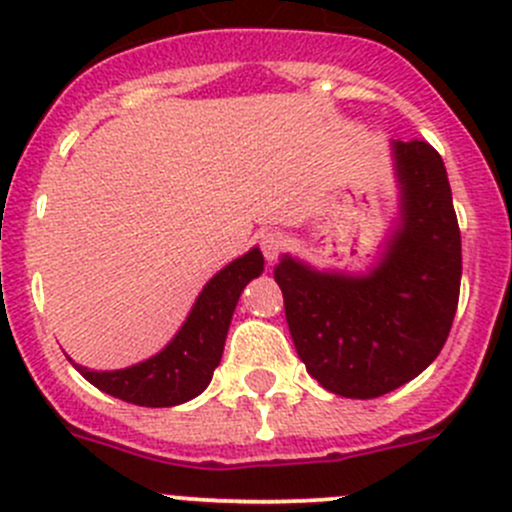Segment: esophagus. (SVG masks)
<instances>
[{
	"mask_svg": "<svg viewBox=\"0 0 512 512\" xmlns=\"http://www.w3.org/2000/svg\"><path fill=\"white\" fill-rule=\"evenodd\" d=\"M257 245H260L262 255H265L267 262H275L282 252V235L275 230H265L260 237H257Z\"/></svg>",
	"mask_w": 512,
	"mask_h": 512,
	"instance_id": "obj_1",
	"label": "esophagus"
}]
</instances>
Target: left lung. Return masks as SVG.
I'll return each instance as SVG.
<instances>
[{
  "mask_svg": "<svg viewBox=\"0 0 512 512\" xmlns=\"http://www.w3.org/2000/svg\"><path fill=\"white\" fill-rule=\"evenodd\" d=\"M401 230L366 277L275 265L294 349L327 391L376 399L416 379L446 344L461 292V230L446 165L426 141H396Z\"/></svg>",
  "mask_w": 512,
  "mask_h": 512,
  "instance_id": "1",
  "label": "left lung"
}]
</instances>
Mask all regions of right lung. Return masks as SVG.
Returning a JSON list of instances; mask_svg holds the SVG:
<instances>
[{
  "instance_id": "1",
  "label": "right lung",
  "mask_w": 512,
  "mask_h": 512,
  "mask_svg": "<svg viewBox=\"0 0 512 512\" xmlns=\"http://www.w3.org/2000/svg\"><path fill=\"white\" fill-rule=\"evenodd\" d=\"M265 270L260 250L230 262L205 285L193 312L173 342L153 359L121 371H89L74 364L86 381L136 406H175L203 394L223 359L227 329L242 289Z\"/></svg>"
}]
</instances>
